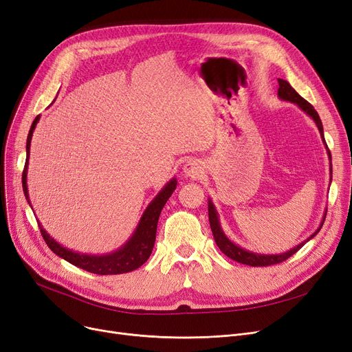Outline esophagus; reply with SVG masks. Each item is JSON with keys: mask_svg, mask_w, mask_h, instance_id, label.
Instances as JSON below:
<instances>
[{"mask_svg": "<svg viewBox=\"0 0 352 352\" xmlns=\"http://www.w3.org/2000/svg\"><path fill=\"white\" fill-rule=\"evenodd\" d=\"M183 174L186 178L197 179L204 174V166L199 160H190L183 166Z\"/></svg>", "mask_w": 352, "mask_h": 352, "instance_id": "esophagus-1", "label": "esophagus"}]
</instances>
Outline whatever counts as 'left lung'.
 <instances>
[{"instance_id": "obj_1", "label": "left lung", "mask_w": 352, "mask_h": 352, "mask_svg": "<svg viewBox=\"0 0 352 352\" xmlns=\"http://www.w3.org/2000/svg\"><path fill=\"white\" fill-rule=\"evenodd\" d=\"M278 85H280L278 87V97L283 101H290V102L296 104V106L300 107L309 117H311V119H314V122L316 123V126L319 129L322 142L324 143V146H327L328 156H329V161H331V152L328 149L327 142H324L323 126H322V122H320V117H319L318 111L302 96H298L296 93V89L287 81L278 80ZM331 175H332V164H331ZM324 217H327V213H324V216L322 219V223L316 229V232L314 233V235H310L306 241L300 242L297 246H294V248H292L290 251H285L283 254H256V252H252V251L241 248L239 245L233 243L225 235V232H223V229H222V226H220V222H219V214H217L216 207H214L213 201L209 199V222H210V228H212V232H213V238H214V241H216V243L219 246V250L222 251L226 256L233 259V261L241 263V264H246V265H251V267H267V265H274V264H280V263L285 261V259L290 258L293 254H296L298 250H300L306 242H309L311 238H315L318 235V232L320 230V228H322V225L324 222Z\"/></svg>"}]
</instances>
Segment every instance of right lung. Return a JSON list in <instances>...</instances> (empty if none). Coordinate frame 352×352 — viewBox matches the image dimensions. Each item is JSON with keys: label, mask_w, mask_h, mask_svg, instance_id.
<instances>
[{"label": "right lung", "mask_w": 352, "mask_h": 352, "mask_svg": "<svg viewBox=\"0 0 352 352\" xmlns=\"http://www.w3.org/2000/svg\"><path fill=\"white\" fill-rule=\"evenodd\" d=\"M41 119V116H37L32 123V127L29 130L28 142H25V165L23 169V191L28 203L32 207L30 199H29V190H28V169H29V156H30V142L32 136L36 129V124ZM177 188V179L173 178L164 186V188L156 194V197L148 204V207L143 212L139 223L124 245H122L119 250H116L106 255H91V254H81L72 250L65 248L59 242H56L52 238L49 233L43 229V226L38 222V228H41L42 236L45 242L47 243L49 248L54 251L58 256L63 258L65 261L71 263L72 265L82 268L88 272H94L98 276H110V274H124V272H130L133 270H138L140 265L148 261V258L152 254L155 238H156V226H158V219L164 209L165 203L171 197V194Z\"/></svg>", "instance_id": "obj_1"}]
</instances>
